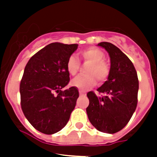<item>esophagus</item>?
Instances as JSON below:
<instances>
[{
    "label": "esophagus",
    "instance_id": "1",
    "mask_svg": "<svg viewBox=\"0 0 157 157\" xmlns=\"http://www.w3.org/2000/svg\"><path fill=\"white\" fill-rule=\"evenodd\" d=\"M79 94H80V96H86V92H83V91H79Z\"/></svg>",
    "mask_w": 157,
    "mask_h": 157
}]
</instances>
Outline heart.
<instances>
[{"label":"heart","instance_id":"obj_1","mask_svg":"<svg viewBox=\"0 0 157 157\" xmlns=\"http://www.w3.org/2000/svg\"><path fill=\"white\" fill-rule=\"evenodd\" d=\"M82 56L86 62L90 63L87 68V73L90 75L86 76H79L74 78L71 81V86L72 87L86 90L92 88L97 83V78L100 82L104 81L109 75V65L103 60L104 54L97 48L91 47L82 50L81 52ZM80 67V63L75 55L69 57L66 63V70L69 75L75 76Z\"/></svg>","mask_w":157,"mask_h":157}]
</instances>
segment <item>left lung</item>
<instances>
[{
    "label": "left lung",
    "mask_w": 157,
    "mask_h": 157,
    "mask_svg": "<svg viewBox=\"0 0 157 157\" xmlns=\"http://www.w3.org/2000/svg\"><path fill=\"white\" fill-rule=\"evenodd\" d=\"M98 45L109 54L111 67L107 81L97 90L104 95L98 97L92 91L87 94L90 104L86 112L98 131L115 134L126 125L136 109L139 80L134 64L119 48L109 42Z\"/></svg>",
    "instance_id": "1"
}]
</instances>
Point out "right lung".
Wrapping results in <instances>:
<instances>
[{"mask_svg": "<svg viewBox=\"0 0 157 157\" xmlns=\"http://www.w3.org/2000/svg\"><path fill=\"white\" fill-rule=\"evenodd\" d=\"M77 48V44L51 43L34 54L26 65L19 89L21 107L30 124L43 134L61 130L75 108L78 90L62 89L70 80L67 61Z\"/></svg>", "mask_w": 157, "mask_h": 157, "instance_id": "add662e5", "label": "right lung"}]
</instances>
